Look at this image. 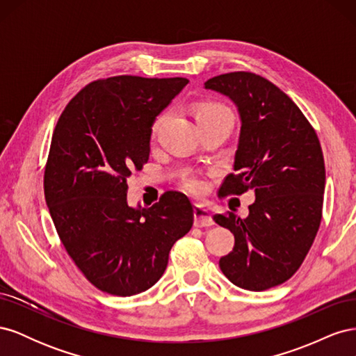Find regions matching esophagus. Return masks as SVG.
Listing matches in <instances>:
<instances>
[{"instance_id":"34e87169","label":"esophagus","mask_w":356,"mask_h":356,"mask_svg":"<svg viewBox=\"0 0 356 356\" xmlns=\"http://www.w3.org/2000/svg\"><path fill=\"white\" fill-rule=\"evenodd\" d=\"M213 224L212 213L202 207V204H196L195 207V227H209Z\"/></svg>"}]
</instances>
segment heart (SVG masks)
<instances>
[{
  "mask_svg": "<svg viewBox=\"0 0 356 356\" xmlns=\"http://www.w3.org/2000/svg\"><path fill=\"white\" fill-rule=\"evenodd\" d=\"M195 117H196V122H204V120H209V118H217V117H224V118H230L232 120V115L229 113V110L225 108V106L220 105V104H212V102H204V104H199L195 110ZM166 118V114H161L159 115L154 123H153V129H152V134L156 135L159 132V129L163 124ZM187 187L191 191H199L202 188V184L197 179H188L187 181Z\"/></svg>",
  "mask_w": 356,
  "mask_h": 356,
  "instance_id": "obj_1",
  "label": "heart"
}]
</instances>
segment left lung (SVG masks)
Returning a JSON list of instances; mask_svg holds the SVG:
<instances>
[{"label":"left lung","mask_w":356,"mask_h":356,"mask_svg":"<svg viewBox=\"0 0 356 356\" xmlns=\"http://www.w3.org/2000/svg\"><path fill=\"white\" fill-rule=\"evenodd\" d=\"M203 88L227 96L241 120L236 175L224 179L220 193L255 195L246 218L213 217L234 234L220 268L248 291L281 285L298 270L321 224L325 165L319 139L289 96L260 75L222 74Z\"/></svg>","instance_id":"left-lung-1"}]
</instances>
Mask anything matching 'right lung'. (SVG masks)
Listing matches in <instances>:
<instances>
[{"label":"right lung","instance_id":"obj_1","mask_svg":"<svg viewBox=\"0 0 356 356\" xmlns=\"http://www.w3.org/2000/svg\"><path fill=\"white\" fill-rule=\"evenodd\" d=\"M187 83L134 75L93 81L70 101L53 132L47 208L74 263L108 294L152 288L170 248L193 225L186 195L168 191L149 208L129 207L126 182L149 157L156 117Z\"/></svg>","mask_w":356,"mask_h":356}]
</instances>
